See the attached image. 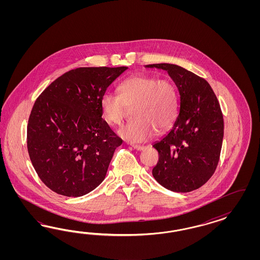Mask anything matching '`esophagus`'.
<instances>
[{"mask_svg":"<svg viewBox=\"0 0 260 260\" xmlns=\"http://www.w3.org/2000/svg\"><path fill=\"white\" fill-rule=\"evenodd\" d=\"M133 148L134 150H142L145 149V146H141V145H133Z\"/></svg>","mask_w":260,"mask_h":260,"instance_id":"34e87169","label":"esophagus"}]
</instances>
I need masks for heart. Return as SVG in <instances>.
I'll return each mask as SVG.
<instances>
[{"instance_id":"b5f03b06","label":"heart","mask_w":260,"mask_h":260,"mask_svg":"<svg viewBox=\"0 0 260 260\" xmlns=\"http://www.w3.org/2000/svg\"><path fill=\"white\" fill-rule=\"evenodd\" d=\"M118 95L105 92L100 99L104 119L110 125L122 123L127 109L134 108L135 120L122 126L120 137L132 143L150 139L157 129L163 133L173 125L179 109L178 92L173 81L134 75L117 87Z\"/></svg>"}]
</instances>
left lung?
Wrapping results in <instances>:
<instances>
[{"label": "left lung", "instance_id": "left-lung-1", "mask_svg": "<svg viewBox=\"0 0 260 260\" xmlns=\"http://www.w3.org/2000/svg\"><path fill=\"white\" fill-rule=\"evenodd\" d=\"M147 68L168 71L180 94L173 127L152 146L159 153L152 175L166 189L189 192L203 186L218 164L224 135L220 105L209 83L191 71L173 63Z\"/></svg>", "mask_w": 260, "mask_h": 260}]
</instances>
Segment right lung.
<instances>
[{"label": "right lung", "instance_id": "obj_1", "mask_svg": "<svg viewBox=\"0 0 260 260\" xmlns=\"http://www.w3.org/2000/svg\"><path fill=\"white\" fill-rule=\"evenodd\" d=\"M126 67L78 68L41 93L27 124V150L40 179L56 193L85 196L107 174L122 139L102 118L100 99Z\"/></svg>", "mask_w": 260, "mask_h": 260}]
</instances>
